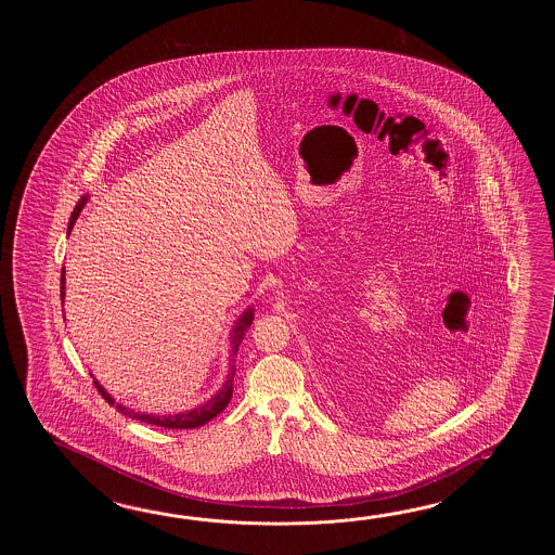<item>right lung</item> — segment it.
I'll return each mask as SVG.
<instances>
[{"label":"right lung","instance_id":"add662e5","mask_svg":"<svg viewBox=\"0 0 555 555\" xmlns=\"http://www.w3.org/2000/svg\"><path fill=\"white\" fill-rule=\"evenodd\" d=\"M87 201H89V198L83 196L81 201L77 202V206H75V210H73L72 214V220H69L67 234H72L73 225L77 222V218H79V214L83 210ZM63 299H65V268H63V272H61V301H63ZM251 319H254V309H251V307H248V309L242 313V318L237 319L236 325H234V330H232V357L237 353V347H240V343L244 339V333H246L249 325H251ZM232 361H234V359H232ZM234 375H236V373H234V365H232L228 380L222 385V389L218 390L210 401L201 404L198 409H192V411H186V413L163 414V416H160V414L134 413L129 406H122V404L115 402V399L103 389V385H99V380H94L93 378V383L96 390L101 392V397H103L111 406H115L118 413L130 416V418H134V421L146 423V425L163 426V428H177V430L178 428H186V430H189V428H198V426L206 425L208 421H212L214 416H218V414L224 411L225 406H228V402L232 399Z\"/></svg>","mask_w":555,"mask_h":555}]
</instances>
